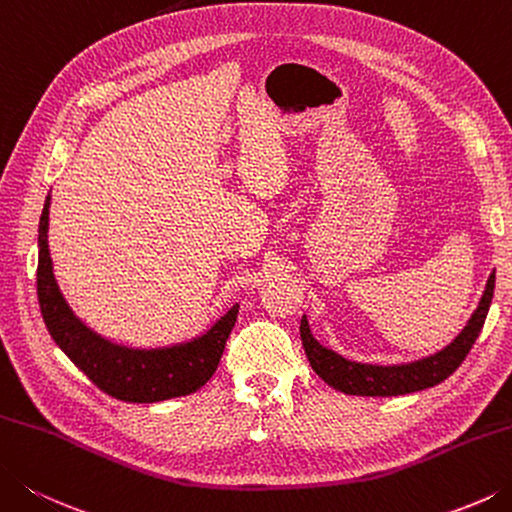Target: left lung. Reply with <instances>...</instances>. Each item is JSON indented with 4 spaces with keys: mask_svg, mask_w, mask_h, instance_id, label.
Listing matches in <instances>:
<instances>
[{
    "mask_svg": "<svg viewBox=\"0 0 512 512\" xmlns=\"http://www.w3.org/2000/svg\"><path fill=\"white\" fill-rule=\"evenodd\" d=\"M493 292L495 272L490 274L479 307L475 314L470 316L468 325L461 330L457 339L443 347L441 352L430 354L426 359L412 363L372 365L343 359L341 354L327 350V347H323L314 339L305 316L301 318V341L307 359H310L312 370L321 376L327 385H332L334 390L356 394V397H399V394L419 392L446 381L448 376L459 368L461 361L466 359L470 347L477 341L481 327H484L490 301H493Z\"/></svg>",
    "mask_w": 512,
    "mask_h": 512,
    "instance_id": "obj_1",
    "label": "left lung"
}]
</instances>
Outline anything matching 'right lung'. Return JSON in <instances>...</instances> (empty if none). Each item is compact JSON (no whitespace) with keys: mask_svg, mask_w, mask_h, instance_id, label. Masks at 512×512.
I'll return each mask as SVG.
<instances>
[{"mask_svg":"<svg viewBox=\"0 0 512 512\" xmlns=\"http://www.w3.org/2000/svg\"><path fill=\"white\" fill-rule=\"evenodd\" d=\"M48 207L46 196L40 218V260H37V298L46 330L60 350L80 368L102 392L127 403H156L202 388L216 372L225 343L234 330L238 305L220 316L205 334L171 347L138 350L111 343L73 314L57 287L53 260L48 252Z\"/></svg>","mask_w":512,"mask_h":512,"instance_id":"1","label":"right lung"}]
</instances>
